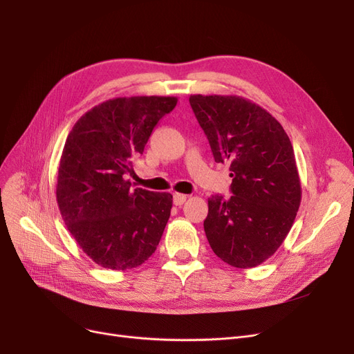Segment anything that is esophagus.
<instances>
[{
    "instance_id": "1",
    "label": "esophagus",
    "mask_w": 354,
    "mask_h": 354,
    "mask_svg": "<svg viewBox=\"0 0 354 354\" xmlns=\"http://www.w3.org/2000/svg\"><path fill=\"white\" fill-rule=\"evenodd\" d=\"M187 199H188V196L183 195V194H175V195H174V203H175L176 207L183 205L185 201H187Z\"/></svg>"
}]
</instances>
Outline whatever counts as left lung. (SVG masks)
Returning <instances> with one entry per match:
<instances>
[{
	"label": "left lung",
	"mask_w": 354,
	"mask_h": 354,
	"mask_svg": "<svg viewBox=\"0 0 354 354\" xmlns=\"http://www.w3.org/2000/svg\"><path fill=\"white\" fill-rule=\"evenodd\" d=\"M189 103L215 162L228 163L232 178V196L208 199V243L224 263L257 267L284 243L300 208L290 138L266 109L241 96L191 95Z\"/></svg>",
	"instance_id": "obj_1"
}]
</instances>
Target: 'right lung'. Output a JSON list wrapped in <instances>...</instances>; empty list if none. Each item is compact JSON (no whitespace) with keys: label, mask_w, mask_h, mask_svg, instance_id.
<instances>
[{"label":"right lung","mask_w":354,"mask_h":354,"mask_svg":"<svg viewBox=\"0 0 354 354\" xmlns=\"http://www.w3.org/2000/svg\"><path fill=\"white\" fill-rule=\"evenodd\" d=\"M176 103L174 96L110 99L86 111L67 136L55 187L59 209L84 254L103 268H136L159 245L172 195L132 191L126 178Z\"/></svg>","instance_id":"add662e5"}]
</instances>
